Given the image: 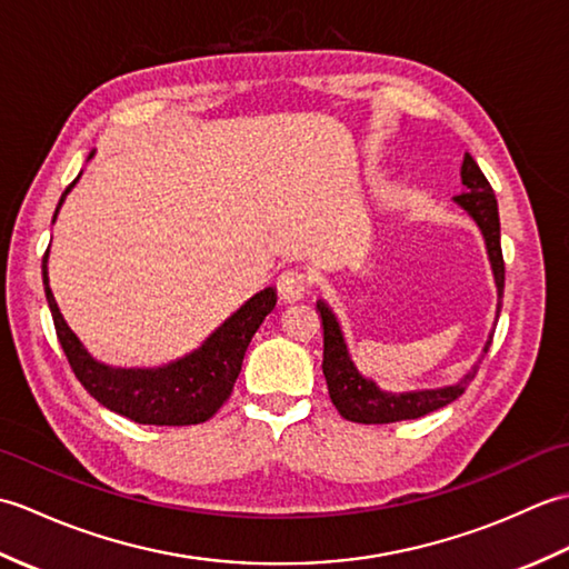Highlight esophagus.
Masks as SVG:
<instances>
[{"instance_id": "34e87169", "label": "esophagus", "mask_w": 569, "mask_h": 569, "mask_svg": "<svg viewBox=\"0 0 569 569\" xmlns=\"http://www.w3.org/2000/svg\"><path fill=\"white\" fill-rule=\"evenodd\" d=\"M276 288H278V296H281L283 303H296V300H300L308 293L310 281L300 269H288L278 276Z\"/></svg>"}]
</instances>
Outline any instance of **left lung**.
Masks as SVG:
<instances>
[{
	"mask_svg": "<svg viewBox=\"0 0 569 569\" xmlns=\"http://www.w3.org/2000/svg\"><path fill=\"white\" fill-rule=\"evenodd\" d=\"M462 186H465V192L462 196H455V202L469 212L471 220H475L477 227L481 229V234H485L493 281H497V291H499V303H497V320H499L501 298H503V273H506L503 253H501L499 204L487 176L481 173V168L469 153H465V161H462ZM318 312L322 320V342H325L322 373H325V381H328L332 403L337 410H340V416L345 420L365 422V426H383V422L422 418L432 413V410L457 401L479 369V365H475L465 379H459L452 386H442V389L406 391V393L381 391L377 383L371 379H365L357 371L355 361L349 359L340 322H337L335 312L325 306L322 300H318ZM491 340H493V332L489 335V340L485 345V355L489 352Z\"/></svg>",
	"mask_w": 569,
	"mask_h": 569,
	"instance_id": "left-lung-1",
	"label": "left lung"
}]
</instances>
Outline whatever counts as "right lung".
I'll return each instance as SVG.
<instances>
[{"instance_id":"right-lung-1","label":"right lung","mask_w":569,"mask_h":569,"mask_svg":"<svg viewBox=\"0 0 569 569\" xmlns=\"http://www.w3.org/2000/svg\"><path fill=\"white\" fill-rule=\"evenodd\" d=\"M88 159H92V153ZM78 178L60 196L56 214ZM46 259L48 251L43 253L46 300L70 369L76 371L78 381L94 401L141 426H198L210 420L234 389L253 332L276 308V291L263 288L232 318H227L192 355L159 369H112L88 355V349L80 345L76 332L60 316L51 286H48Z\"/></svg>"}]
</instances>
